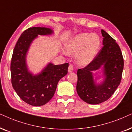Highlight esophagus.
<instances>
[{
  "label": "esophagus",
  "mask_w": 132,
  "mask_h": 132,
  "mask_svg": "<svg viewBox=\"0 0 132 132\" xmlns=\"http://www.w3.org/2000/svg\"><path fill=\"white\" fill-rule=\"evenodd\" d=\"M73 70V66L72 64H70L69 67H68V72H72Z\"/></svg>",
  "instance_id": "34e87169"
}]
</instances>
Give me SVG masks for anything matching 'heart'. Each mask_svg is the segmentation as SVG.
I'll use <instances>...</instances> for the list:
<instances>
[{"mask_svg":"<svg viewBox=\"0 0 132 132\" xmlns=\"http://www.w3.org/2000/svg\"><path fill=\"white\" fill-rule=\"evenodd\" d=\"M101 39L95 33H81L77 35L65 45V50L69 54L77 53V62L86 65L94 59L101 47Z\"/></svg>","mask_w":132,"mask_h":132,"instance_id":"1","label":"heart"}]
</instances>
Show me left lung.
Masks as SVG:
<instances>
[{"label": "left lung", "instance_id": "8db88e82", "mask_svg": "<svg viewBox=\"0 0 132 132\" xmlns=\"http://www.w3.org/2000/svg\"><path fill=\"white\" fill-rule=\"evenodd\" d=\"M103 47L91 62L77 71V92L84 102L98 104L111 97L120 84L124 60L119 45L109 34L101 29ZM103 66L105 80L101 84L94 82L92 72Z\"/></svg>", "mask_w": 132, "mask_h": 132}]
</instances>
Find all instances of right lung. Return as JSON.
Wrapping results in <instances>:
<instances>
[{"mask_svg":"<svg viewBox=\"0 0 132 132\" xmlns=\"http://www.w3.org/2000/svg\"><path fill=\"white\" fill-rule=\"evenodd\" d=\"M52 32L48 28H28L21 35L14 49L11 63L12 85L19 97L31 106L46 104L53 97L59 80L68 73V63L59 65L49 63L37 75H33L28 70L26 57L31 42L38 35Z\"/></svg>","mask_w":132,"mask_h":132,"instance_id":"obj_1","label":"right lung"}]
</instances>
